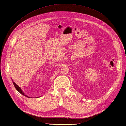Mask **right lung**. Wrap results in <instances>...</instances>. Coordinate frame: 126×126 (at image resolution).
Segmentation results:
<instances>
[{
    "label": "right lung",
    "mask_w": 126,
    "mask_h": 126,
    "mask_svg": "<svg viewBox=\"0 0 126 126\" xmlns=\"http://www.w3.org/2000/svg\"><path fill=\"white\" fill-rule=\"evenodd\" d=\"M13 81V80H12ZM13 84H14V87H15V88H16V89L17 91H18L20 93H21L22 94H23V95H25V97H29L28 96H27V95H25V94L24 93V92H23L22 91V89H21V88H20V87H19L18 85H16V84L14 82H13Z\"/></svg>",
    "instance_id": "obj_1"
}]
</instances>
